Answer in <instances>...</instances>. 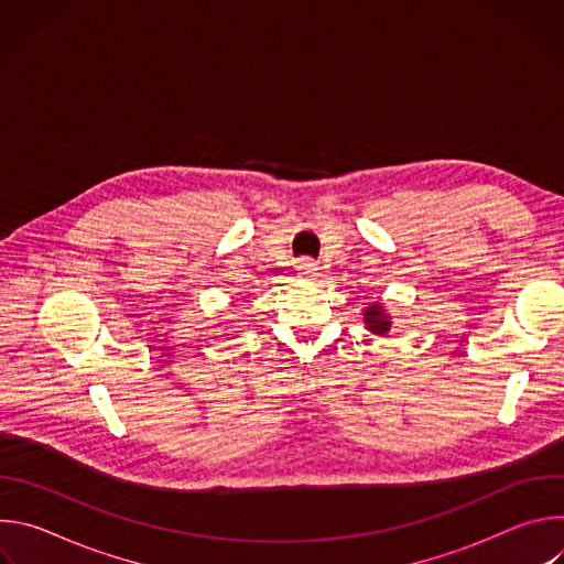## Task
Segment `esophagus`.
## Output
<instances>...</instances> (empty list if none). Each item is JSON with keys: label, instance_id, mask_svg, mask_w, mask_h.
<instances>
[{"label": "esophagus", "instance_id": "esophagus-1", "mask_svg": "<svg viewBox=\"0 0 564 564\" xmlns=\"http://www.w3.org/2000/svg\"><path fill=\"white\" fill-rule=\"evenodd\" d=\"M296 272H299V276H316L318 268H316V263L312 259H301L296 263Z\"/></svg>", "mask_w": 564, "mask_h": 564}]
</instances>
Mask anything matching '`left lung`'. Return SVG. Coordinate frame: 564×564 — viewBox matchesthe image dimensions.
I'll use <instances>...</instances> for the list:
<instances>
[{"mask_svg":"<svg viewBox=\"0 0 564 564\" xmlns=\"http://www.w3.org/2000/svg\"><path fill=\"white\" fill-rule=\"evenodd\" d=\"M364 321L370 333L375 335H386L390 330V316L381 310V305H372L364 312Z\"/></svg>","mask_w":564,"mask_h":564,"instance_id":"obj_1","label":"left lung"}]
</instances>
